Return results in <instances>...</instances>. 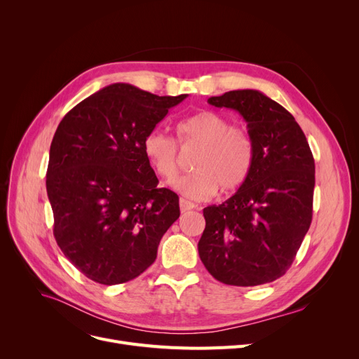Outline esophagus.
Here are the masks:
<instances>
[{"mask_svg":"<svg viewBox=\"0 0 359 359\" xmlns=\"http://www.w3.org/2000/svg\"><path fill=\"white\" fill-rule=\"evenodd\" d=\"M179 205H180V212L182 214L189 212V211H192L195 208V203H192L191 201H187V199H183V198L179 199Z\"/></svg>","mask_w":359,"mask_h":359,"instance_id":"esophagus-1","label":"esophagus"}]
</instances>
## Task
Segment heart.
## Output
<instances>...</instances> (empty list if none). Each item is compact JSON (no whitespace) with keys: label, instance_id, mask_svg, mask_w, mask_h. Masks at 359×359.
<instances>
[{"label":"heart","instance_id":"b5f03b06","mask_svg":"<svg viewBox=\"0 0 359 359\" xmlns=\"http://www.w3.org/2000/svg\"><path fill=\"white\" fill-rule=\"evenodd\" d=\"M182 147H198L191 167L195 172L176 179L172 186L189 199L203 201L218 191L233 192L246 182L255 160V148L246 132L219 113L203 110L177 125ZM144 154L154 172L170 180L177 175V144L161 130L145 137Z\"/></svg>","mask_w":359,"mask_h":359}]
</instances>
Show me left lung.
<instances>
[{"instance_id": "8db88e82", "label": "left lung", "mask_w": 359, "mask_h": 359, "mask_svg": "<svg viewBox=\"0 0 359 359\" xmlns=\"http://www.w3.org/2000/svg\"><path fill=\"white\" fill-rule=\"evenodd\" d=\"M248 122L255 160L238 191L203 208L199 257L222 284L256 287L287 272L313 217L314 158L291 113L259 90L208 99Z\"/></svg>"}]
</instances>
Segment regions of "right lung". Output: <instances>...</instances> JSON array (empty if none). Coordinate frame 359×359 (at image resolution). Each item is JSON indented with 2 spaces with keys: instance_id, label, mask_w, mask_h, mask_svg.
<instances>
[{
  "instance_id": "right-lung-1",
  "label": "right lung",
  "mask_w": 359,
  "mask_h": 359,
  "mask_svg": "<svg viewBox=\"0 0 359 359\" xmlns=\"http://www.w3.org/2000/svg\"><path fill=\"white\" fill-rule=\"evenodd\" d=\"M186 97L115 83L72 107L56 129L46 173L53 236L91 280L116 285L141 275L179 218V196L157 186L142 144Z\"/></svg>"
}]
</instances>
